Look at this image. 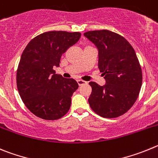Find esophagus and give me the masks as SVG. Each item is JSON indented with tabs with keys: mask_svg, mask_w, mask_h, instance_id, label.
<instances>
[{
	"mask_svg": "<svg viewBox=\"0 0 158 158\" xmlns=\"http://www.w3.org/2000/svg\"><path fill=\"white\" fill-rule=\"evenodd\" d=\"M77 82H78V84H79V86H82V85H86V84H87V82H86V81L82 80V79H78V80H77Z\"/></svg>",
	"mask_w": 158,
	"mask_h": 158,
	"instance_id": "34e87169",
	"label": "esophagus"
}]
</instances>
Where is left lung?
Wrapping results in <instances>:
<instances>
[{"instance_id":"obj_1","label":"left lung","mask_w":158,"mask_h":158,"mask_svg":"<svg viewBox=\"0 0 158 158\" xmlns=\"http://www.w3.org/2000/svg\"><path fill=\"white\" fill-rule=\"evenodd\" d=\"M83 35L98 49V68L106 81L104 86L89 82V106L102 117H118L132 107L141 89L143 75L135 52L123 36L108 30Z\"/></svg>"}]
</instances>
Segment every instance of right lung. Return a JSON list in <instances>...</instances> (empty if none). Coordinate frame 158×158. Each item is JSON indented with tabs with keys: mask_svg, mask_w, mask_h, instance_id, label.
Wrapping results in <instances>:
<instances>
[{
	"mask_svg": "<svg viewBox=\"0 0 158 158\" xmlns=\"http://www.w3.org/2000/svg\"><path fill=\"white\" fill-rule=\"evenodd\" d=\"M81 37L79 32L49 31L34 38L21 55L16 84L23 102L43 120L63 117L71 107L72 96L79 87L73 79L56 74L60 57Z\"/></svg>",
	"mask_w": 158,
	"mask_h": 158,
	"instance_id": "obj_1",
	"label": "right lung"
}]
</instances>
